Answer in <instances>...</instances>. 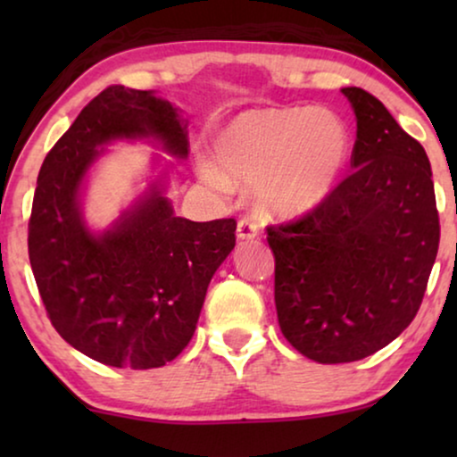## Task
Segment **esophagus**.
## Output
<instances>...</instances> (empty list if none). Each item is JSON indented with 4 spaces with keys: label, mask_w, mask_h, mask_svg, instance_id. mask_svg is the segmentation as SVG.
Masks as SVG:
<instances>
[{
    "label": "esophagus",
    "mask_w": 457,
    "mask_h": 457,
    "mask_svg": "<svg viewBox=\"0 0 457 457\" xmlns=\"http://www.w3.org/2000/svg\"><path fill=\"white\" fill-rule=\"evenodd\" d=\"M258 233H260V227L253 220H249V218H241V220L237 222V239L241 241L255 239Z\"/></svg>",
    "instance_id": "esophagus-1"
}]
</instances>
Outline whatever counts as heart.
Listing matches in <instances>:
<instances>
[{
  "label": "heart",
  "mask_w": 457,
  "mask_h": 457,
  "mask_svg": "<svg viewBox=\"0 0 457 457\" xmlns=\"http://www.w3.org/2000/svg\"><path fill=\"white\" fill-rule=\"evenodd\" d=\"M214 162L197 174L218 193L233 183H258L255 199L268 216L299 218L335 191L352 152L339 114L327 108L253 110L237 116L214 139Z\"/></svg>",
  "instance_id": "b5f03b06"
}]
</instances>
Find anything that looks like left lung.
<instances>
[{"label": "left lung", "mask_w": 457, "mask_h": 457, "mask_svg": "<svg viewBox=\"0 0 457 457\" xmlns=\"http://www.w3.org/2000/svg\"><path fill=\"white\" fill-rule=\"evenodd\" d=\"M353 172L322 205L268 227L274 303L285 339L318 364L372 355L408 328L439 249L427 152L360 87Z\"/></svg>", "instance_id": "left-lung-1"}]
</instances>
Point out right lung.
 Returning <instances> with one entry per match:
<instances>
[{
  "label": "right lung",
  "mask_w": 457,
  "mask_h": 457,
  "mask_svg": "<svg viewBox=\"0 0 457 457\" xmlns=\"http://www.w3.org/2000/svg\"><path fill=\"white\" fill-rule=\"evenodd\" d=\"M116 141H149L177 160L189 152L177 105L155 91L108 87L43 160L29 260L62 339L105 366L147 370L191 341L210 280L235 247L237 222L174 214L166 197L174 164H166L108 228L91 230L87 177Z\"/></svg>",
  "instance_id": "add662e5"
}]
</instances>
